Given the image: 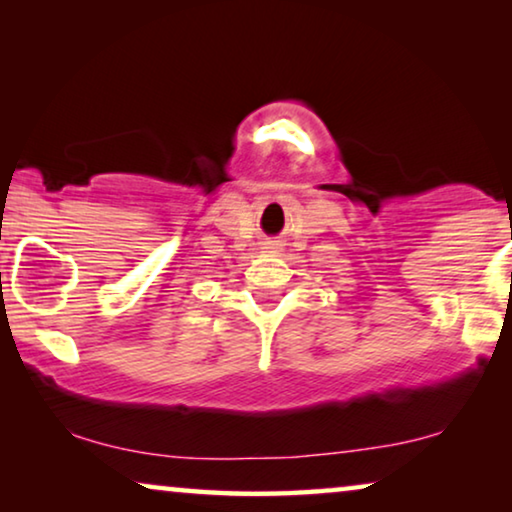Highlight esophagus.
<instances>
[{"label":"esophagus","mask_w":512,"mask_h":512,"mask_svg":"<svg viewBox=\"0 0 512 512\" xmlns=\"http://www.w3.org/2000/svg\"><path fill=\"white\" fill-rule=\"evenodd\" d=\"M278 250V243L276 241H266L264 243V253H276Z\"/></svg>","instance_id":"1"}]
</instances>
